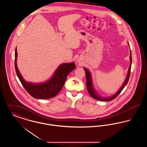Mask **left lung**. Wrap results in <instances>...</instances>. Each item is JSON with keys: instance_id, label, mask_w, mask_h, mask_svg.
<instances>
[{"instance_id": "1", "label": "left lung", "mask_w": 147, "mask_h": 147, "mask_svg": "<svg viewBox=\"0 0 147 147\" xmlns=\"http://www.w3.org/2000/svg\"><path fill=\"white\" fill-rule=\"evenodd\" d=\"M129 45V43H128ZM130 65H129V67L128 68V73L127 74V77L126 78V79L125 80V82H123V84L122 85V86L121 87V88L119 90V91H117L115 95H112L110 97H107V98H102L98 94V93L96 92V90L94 89L93 83H92V77H91V74L90 72L89 71V70L88 69H86V68H84V70L85 71V74H86V87H87V89L88 91L89 92L90 95H91V97L96 100H98L99 101H110L112 100L113 99H114L115 98H116L119 93L121 92V91L123 89V88H125V86H126L129 78L130 76V73H131V64H132V55H131V51L130 50Z\"/></svg>"}]
</instances>
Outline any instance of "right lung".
Returning a JSON list of instances; mask_svg holds the SVG:
<instances>
[{
  "label": "right lung",
  "instance_id": "add662e5",
  "mask_svg": "<svg viewBox=\"0 0 147 147\" xmlns=\"http://www.w3.org/2000/svg\"><path fill=\"white\" fill-rule=\"evenodd\" d=\"M17 57L18 53L16 48L15 67L16 74L25 90L35 98L48 99L56 96L62 90L68 74L76 68V64L73 62L63 63L57 68L53 76L49 80L40 84L32 83L25 81L22 77L17 67Z\"/></svg>",
  "mask_w": 147,
  "mask_h": 147
}]
</instances>
